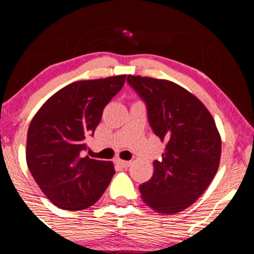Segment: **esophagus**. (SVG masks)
Masks as SVG:
<instances>
[{
  "label": "esophagus",
  "mask_w": 254,
  "mask_h": 254,
  "mask_svg": "<svg viewBox=\"0 0 254 254\" xmlns=\"http://www.w3.org/2000/svg\"><path fill=\"white\" fill-rule=\"evenodd\" d=\"M116 162H117V164L121 166L122 168H127L131 165L130 161H124V160H121V159H118Z\"/></svg>",
  "instance_id": "esophagus-1"
}]
</instances>
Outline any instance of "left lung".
I'll return each mask as SVG.
<instances>
[{"label": "left lung", "instance_id": "1", "mask_svg": "<svg viewBox=\"0 0 254 254\" xmlns=\"http://www.w3.org/2000/svg\"><path fill=\"white\" fill-rule=\"evenodd\" d=\"M127 82L147 105L154 133L166 142L154 174L139 186L143 202L156 212L185 210L214 179L221 159V136L214 118L197 97L179 84L127 75Z\"/></svg>", "mask_w": 254, "mask_h": 254}]
</instances>
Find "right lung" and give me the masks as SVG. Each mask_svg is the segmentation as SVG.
Wrapping results in <instances>:
<instances>
[{"mask_svg": "<svg viewBox=\"0 0 254 254\" xmlns=\"http://www.w3.org/2000/svg\"><path fill=\"white\" fill-rule=\"evenodd\" d=\"M127 75L76 81L49 98L31 121L26 161L40 190L58 208L83 210L103 196L116 171L111 161L89 159L86 137L122 89Z\"/></svg>", "mask_w": 254, "mask_h": 254, "instance_id": "obj_1", "label": "right lung"}]
</instances>
